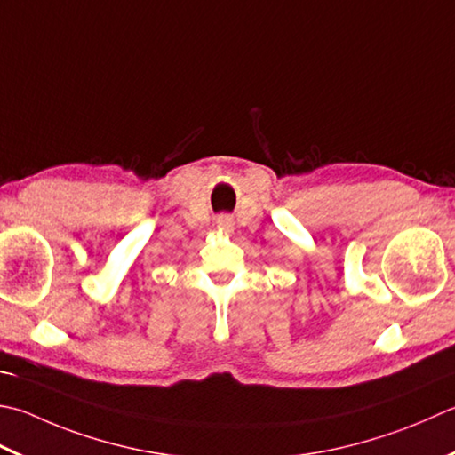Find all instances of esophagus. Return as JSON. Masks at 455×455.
Wrapping results in <instances>:
<instances>
[{
  "instance_id": "1",
  "label": "esophagus",
  "mask_w": 455,
  "mask_h": 455,
  "mask_svg": "<svg viewBox=\"0 0 455 455\" xmlns=\"http://www.w3.org/2000/svg\"><path fill=\"white\" fill-rule=\"evenodd\" d=\"M220 227H225V228H230V222H228L227 219H222V220H220Z\"/></svg>"
}]
</instances>
